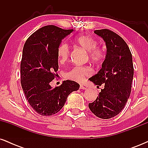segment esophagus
<instances>
[{
    "mask_svg": "<svg viewBox=\"0 0 148 148\" xmlns=\"http://www.w3.org/2000/svg\"><path fill=\"white\" fill-rule=\"evenodd\" d=\"M80 89H82V90H86L87 89V88L85 87L84 86H83V85H80Z\"/></svg>",
    "mask_w": 148,
    "mask_h": 148,
    "instance_id": "34e87169",
    "label": "esophagus"
}]
</instances>
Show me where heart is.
<instances>
[{
    "mask_svg": "<svg viewBox=\"0 0 148 148\" xmlns=\"http://www.w3.org/2000/svg\"><path fill=\"white\" fill-rule=\"evenodd\" d=\"M75 42L86 51L92 61L99 62L104 57V51L101 47H97L98 42L92 37L88 35H81L75 39ZM70 49L68 44L62 42L59 45L57 50V56L60 62H64L68 59ZM91 74V69L87 66H74L66 73V76L69 79L76 81H82L85 76Z\"/></svg>",
    "mask_w": 148,
    "mask_h": 148,
    "instance_id": "1",
    "label": "heart"
}]
</instances>
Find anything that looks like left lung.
Listing matches in <instances>:
<instances>
[{
	"instance_id": "left-lung-1",
	"label": "left lung",
	"mask_w": 148,
	"mask_h": 148,
	"mask_svg": "<svg viewBox=\"0 0 148 148\" xmlns=\"http://www.w3.org/2000/svg\"><path fill=\"white\" fill-rule=\"evenodd\" d=\"M94 33L106 43V54L101 68L89 79L97 87L103 85V88L88 106L98 118L109 119L121 112L130 96L134 76L132 55L125 40L111 30H96Z\"/></svg>"
}]
</instances>
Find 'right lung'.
Listing matches in <instances>:
<instances>
[{"label":"right lung","mask_w":148,"mask_h":148,"mask_svg":"<svg viewBox=\"0 0 148 148\" xmlns=\"http://www.w3.org/2000/svg\"><path fill=\"white\" fill-rule=\"evenodd\" d=\"M74 31L47 25L32 34L25 42L21 62V84L27 100L40 115L56 114L63 107L67 97L79 84L64 81L52 88L50 83L58 69L57 50L65 37Z\"/></svg>","instance_id":"obj_1"}]
</instances>
